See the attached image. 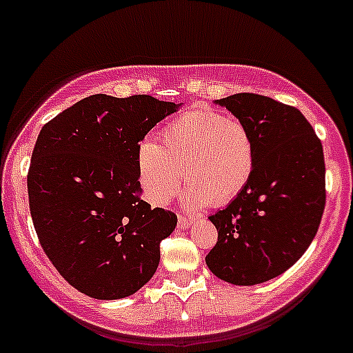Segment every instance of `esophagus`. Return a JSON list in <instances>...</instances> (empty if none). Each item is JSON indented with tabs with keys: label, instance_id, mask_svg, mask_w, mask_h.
<instances>
[{
	"label": "esophagus",
	"instance_id": "obj_1",
	"mask_svg": "<svg viewBox=\"0 0 353 353\" xmlns=\"http://www.w3.org/2000/svg\"><path fill=\"white\" fill-rule=\"evenodd\" d=\"M191 223H192V219L185 218V216H179V224H177V226H179L181 230H184V228L191 226Z\"/></svg>",
	"mask_w": 353,
	"mask_h": 353
}]
</instances>
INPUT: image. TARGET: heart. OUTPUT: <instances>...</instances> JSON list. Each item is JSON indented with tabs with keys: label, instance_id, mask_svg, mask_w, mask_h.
Instances as JSON below:
<instances>
[{
	"label": "heart",
	"instance_id": "obj_1",
	"mask_svg": "<svg viewBox=\"0 0 353 353\" xmlns=\"http://www.w3.org/2000/svg\"><path fill=\"white\" fill-rule=\"evenodd\" d=\"M254 164L256 142L250 127L209 108L184 112L162 129L161 142L144 141L137 149L141 185L157 206L176 194L181 174L188 206H224L246 188Z\"/></svg>",
	"mask_w": 353,
	"mask_h": 353
}]
</instances>
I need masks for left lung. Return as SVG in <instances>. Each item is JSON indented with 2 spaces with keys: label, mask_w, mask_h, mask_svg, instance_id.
<instances>
[{
  "label": "left lung",
  "mask_w": 353,
  "mask_h": 353,
  "mask_svg": "<svg viewBox=\"0 0 353 353\" xmlns=\"http://www.w3.org/2000/svg\"><path fill=\"white\" fill-rule=\"evenodd\" d=\"M246 123L256 142L250 183L209 216L218 241L209 270L233 285H258L285 273L307 251L323 216L321 141L296 107L258 94L218 100Z\"/></svg>",
  "instance_id": "1"
}]
</instances>
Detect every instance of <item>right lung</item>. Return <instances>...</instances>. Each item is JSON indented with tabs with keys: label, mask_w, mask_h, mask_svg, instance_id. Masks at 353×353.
<instances>
[{
	"label": "right lung",
	"mask_w": 353,
	"mask_h": 353,
	"mask_svg": "<svg viewBox=\"0 0 353 353\" xmlns=\"http://www.w3.org/2000/svg\"><path fill=\"white\" fill-rule=\"evenodd\" d=\"M177 107L97 94L38 134L26 179L34 231L58 273L85 295L125 298L156 273L177 216L142 199L137 149Z\"/></svg>",
	"instance_id": "obj_1"
}]
</instances>
